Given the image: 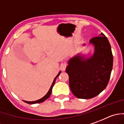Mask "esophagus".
<instances>
[{"label":"esophagus","mask_w":124,"mask_h":124,"mask_svg":"<svg viewBox=\"0 0 124 124\" xmlns=\"http://www.w3.org/2000/svg\"><path fill=\"white\" fill-rule=\"evenodd\" d=\"M67 66V63L66 62H63V63H61V66H60V69H61L62 71H64L65 69H66Z\"/></svg>","instance_id":"34e87169"}]
</instances>
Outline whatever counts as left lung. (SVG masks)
Wrapping results in <instances>:
<instances>
[{"instance_id":"left-lung-1","label":"left lung","mask_w":124,"mask_h":124,"mask_svg":"<svg viewBox=\"0 0 124 124\" xmlns=\"http://www.w3.org/2000/svg\"><path fill=\"white\" fill-rule=\"evenodd\" d=\"M90 43L94 46L93 55L86 59L77 55L65 69L70 90L80 99H91L102 92L109 83L113 65L111 45L103 33L92 38Z\"/></svg>"}]
</instances>
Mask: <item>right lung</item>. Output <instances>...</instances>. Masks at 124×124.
Masks as SVG:
<instances>
[{
  "label": "right lung",
  "mask_w": 124,
  "mask_h": 124,
  "mask_svg": "<svg viewBox=\"0 0 124 124\" xmlns=\"http://www.w3.org/2000/svg\"><path fill=\"white\" fill-rule=\"evenodd\" d=\"M61 72H60L59 73V74H58L57 75L56 77L55 78V79H54V81H53V83H52V85H51V88H50L49 90V91H48V92H47V94H46V95L44 96L43 97V98H41V99H40V100H37V101H31V102H29V101H24V102H26V103H28V104H37V103H41V102H44V101H45L47 99V98H48L50 96V95H51V93H52V87H53V86H54V83H55V79H56V78L59 75L60 73H61Z\"/></svg>",
  "instance_id": "right-lung-1"
}]
</instances>
